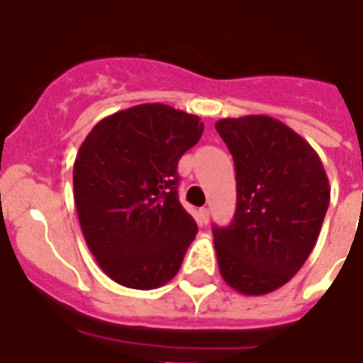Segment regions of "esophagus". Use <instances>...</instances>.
<instances>
[{
    "label": "esophagus",
    "instance_id": "1",
    "mask_svg": "<svg viewBox=\"0 0 363 363\" xmlns=\"http://www.w3.org/2000/svg\"><path fill=\"white\" fill-rule=\"evenodd\" d=\"M199 218H201V221H203V223H208L210 221V210L208 208H201L199 210Z\"/></svg>",
    "mask_w": 363,
    "mask_h": 363
}]
</instances>
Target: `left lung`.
<instances>
[{"label": "left lung", "instance_id": "8db88e82", "mask_svg": "<svg viewBox=\"0 0 363 363\" xmlns=\"http://www.w3.org/2000/svg\"><path fill=\"white\" fill-rule=\"evenodd\" d=\"M216 130L236 167V212L214 227L219 273L243 295L284 286L310 257L330 203L312 145L269 116L225 118Z\"/></svg>", "mask_w": 363, "mask_h": 363}]
</instances>
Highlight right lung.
<instances>
[{
	"label": "right lung",
	"instance_id": "right-lung-1",
	"mask_svg": "<svg viewBox=\"0 0 363 363\" xmlns=\"http://www.w3.org/2000/svg\"><path fill=\"white\" fill-rule=\"evenodd\" d=\"M203 129L197 116L145 103L103 118L79 147V223L99 267L118 284L155 290L181 269L197 225L179 203L177 164Z\"/></svg>",
	"mask_w": 363,
	"mask_h": 363
}]
</instances>
